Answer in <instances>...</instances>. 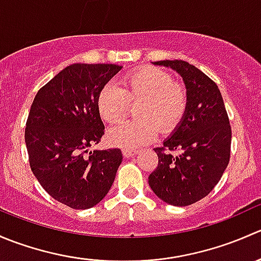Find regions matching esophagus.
<instances>
[{
	"instance_id": "esophagus-1",
	"label": "esophagus",
	"mask_w": 261,
	"mask_h": 261,
	"mask_svg": "<svg viewBox=\"0 0 261 261\" xmlns=\"http://www.w3.org/2000/svg\"><path fill=\"white\" fill-rule=\"evenodd\" d=\"M136 154H138V151H136V150H126V149L122 150V155L125 158H131Z\"/></svg>"
}]
</instances>
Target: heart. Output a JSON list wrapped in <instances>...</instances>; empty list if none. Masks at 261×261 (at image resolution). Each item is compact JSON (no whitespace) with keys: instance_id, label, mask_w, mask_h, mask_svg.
Instances as JSON below:
<instances>
[{"instance_id":"1","label":"heart","mask_w":261,"mask_h":261,"mask_svg":"<svg viewBox=\"0 0 261 261\" xmlns=\"http://www.w3.org/2000/svg\"><path fill=\"white\" fill-rule=\"evenodd\" d=\"M138 120L122 121L107 133L112 146L134 150L154 140L160 131L169 134L179 126L188 109V93L183 84L160 68L140 67L123 75L122 88L105 84L97 96V110L102 120L116 122L127 114L130 105H137Z\"/></svg>"}]
</instances>
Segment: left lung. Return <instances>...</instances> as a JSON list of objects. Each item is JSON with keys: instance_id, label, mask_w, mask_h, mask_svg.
I'll return each instance as SVG.
<instances>
[{"instance_id": "obj_1", "label": "left lung", "mask_w": 261, "mask_h": 261, "mask_svg": "<svg viewBox=\"0 0 261 261\" xmlns=\"http://www.w3.org/2000/svg\"><path fill=\"white\" fill-rule=\"evenodd\" d=\"M183 78L188 109L177 128L156 147L158 167L149 186L165 203L189 206L215 188L230 162L231 126L217 84L183 60H160ZM170 151H179L173 157Z\"/></svg>"}]
</instances>
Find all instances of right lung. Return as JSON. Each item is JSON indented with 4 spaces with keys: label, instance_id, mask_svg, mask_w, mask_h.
Returning <instances> with one entry per match:
<instances>
[{
    "label": "right lung",
    "instance_id": "obj_1",
    "mask_svg": "<svg viewBox=\"0 0 261 261\" xmlns=\"http://www.w3.org/2000/svg\"><path fill=\"white\" fill-rule=\"evenodd\" d=\"M116 64H72L39 89L25 143L34 175L60 203L87 210L105 198L122 162L120 149L89 151L105 134L97 96L121 70Z\"/></svg>",
    "mask_w": 261,
    "mask_h": 261
}]
</instances>
